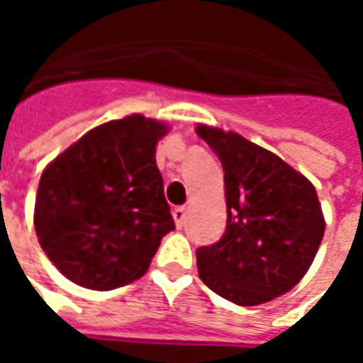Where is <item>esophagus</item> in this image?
<instances>
[{"mask_svg": "<svg viewBox=\"0 0 363 363\" xmlns=\"http://www.w3.org/2000/svg\"><path fill=\"white\" fill-rule=\"evenodd\" d=\"M173 220L174 223H177V228H182L184 225V220H186V210L182 208V206H179V208H173Z\"/></svg>", "mask_w": 363, "mask_h": 363, "instance_id": "34e87169", "label": "esophagus"}]
</instances>
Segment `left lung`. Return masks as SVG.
<instances>
[{"instance_id": "8db88e82", "label": "left lung", "mask_w": 363, "mask_h": 363, "mask_svg": "<svg viewBox=\"0 0 363 363\" xmlns=\"http://www.w3.org/2000/svg\"><path fill=\"white\" fill-rule=\"evenodd\" d=\"M196 134L223 167L228 225L196 251L198 274L243 307L286 294L311 267L325 233L315 186L272 151L235 132L200 124Z\"/></svg>"}]
</instances>
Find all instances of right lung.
I'll return each mask as SVG.
<instances>
[{"mask_svg": "<svg viewBox=\"0 0 363 363\" xmlns=\"http://www.w3.org/2000/svg\"><path fill=\"white\" fill-rule=\"evenodd\" d=\"M163 122L132 114L93 128L44 169L35 202L38 243L83 288L142 278L174 229L155 163Z\"/></svg>", "mask_w": 363, "mask_h": 363, "instance_id": "right-lung-1", "label": "right lung"}]
</instances>
